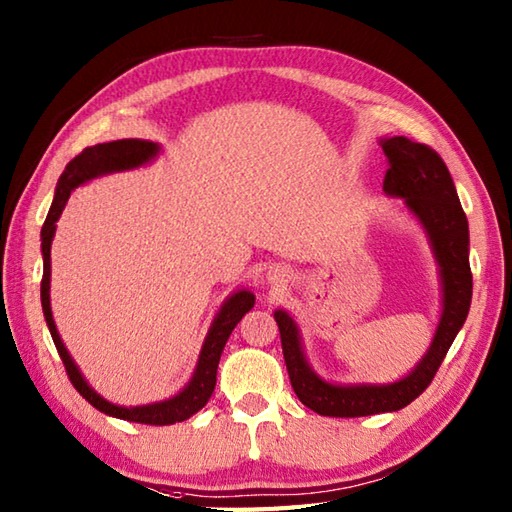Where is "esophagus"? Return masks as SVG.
Returning <instances> with one entry per match:
<instances>
[{
    "label": "esophagus",
    "mask_w": 512,
    "mask_h": 512,
    "mask_svg": "<svg viewBox=\"0 0 512 512\" xmlns=\"http://www.w3.org/2000/svg\"><path fill=\"white\" fill-rule=\"evenodd\" d=\"M268 277H270V279H275V277H277V275H268Z\"/></svg>",
    "instance_id": "esophagus-1"
}]
</instances>
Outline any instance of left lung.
Segmentation results:
<instances>
[{"label":"left lung","mask_w":512,"mask_h":512,"mask_svg":"<svg viewBox=\"0 0 512 512\" xmlns=\"http://www.w3.org/2000/svg\"><path fill=\"white\" fill-rule=\"evenodd\" d=\"M383 151L389 165L383 180L385 193L405 198L409 209L427 228L433 250H436L444 288L442 319L427 356L407 378L394 385L339 387L325 383L312 372L303 358L295 321L286 312L277 310L275 321L279 325L281 350H284L292 389L303 405L317 411L319 416L361 418L407 407L431 385L471 308L473 275L469 266V222H466L447 165L436 149L413 143L405 136L383 140Z\"/></svg>","instance_id":"1"}]
</instances>
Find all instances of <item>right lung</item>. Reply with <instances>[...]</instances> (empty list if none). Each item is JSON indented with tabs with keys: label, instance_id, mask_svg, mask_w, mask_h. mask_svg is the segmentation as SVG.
I'll return each instance as SVG.
<instances>
[{
	"label": "right lung",
	"instance_id": "1",
	"mask_svg": "<svg viewBox=\"0 0 512 512\" xmlns=\"http://www.w3.org/2000/svg\"><path fill=\"white\" fill-rule=\"evenodd\" d=\"M158 154V145L149 143V140H138V138H125V140H112V143L85 147L79 156L68 162V167L61 173L57 182V191H54V200L48 211L46 222L41 228V253H43V277H41V308L43 317H46L48 330L52 334V341L57 345V352L65 365V372H68L70 383L74 389L90 402L92 407L107 413V416L129 420V422H140V424H173L191 418L195 411H200L206 402H209L213 389H215V376H217V363H220V356L228 336L235 330V325L242 321L244 314L255 306V297L250 295L248 290L235 292V295L224 303V308L217 314L209 336L202 345V354L198 367H195V374L191 383L184 387L176 398L158 402V405H147V407H116L112 402L103 400L96 391L85 383L79 369H76L74 361L70 358L65 345L61 343V336L57 332V325L52 321V310H50V244L54 237V228H57V220L63 211L65 202H68L70 193L79 187V184L88 182L96 176H103V173L112 171H123V169H134L145 165L149 158Z\"/></svg>",
	"mask_w": 512,
	"mask_h": 512
}]
</instances>
